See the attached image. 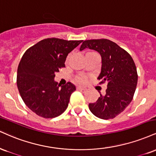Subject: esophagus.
<instances>
[{"label":"esophagus","mask_w":156,"mask_h":156,"mask_svg":"<svg viewBox=\"0 0 156 156\" xmlns=\"http://www.w3.org/2000/svg\"><path fill=\"white\" fill-rule=\"evenodd\" d=\"M77 89H78V90H81V91H85V90H86V88L83 87V86H77Z\"/></svg>","instance_id":"34e87169"}]
</instances>
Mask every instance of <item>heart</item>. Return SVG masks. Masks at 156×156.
Returning a JSON list of instances; mask_svg holds the SVG:
<instances>
[{
  "label": "heart",
  "mask_w": 156,
  "mask_h": 156,
  "mask_svg": "<svg viewBox=\"0 0 156 156\" xmlns=\"http://www.w3.org/2000/svg\"><path fill=\"white\" fill-rule=\"evenodd\" d=\"M77 80H78V82H85L86 81V78L84 76H78V78H77Z\"/></svg>",
  "instance_id": "obj_1"
}]
</instances>
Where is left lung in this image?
Instances as JSON below:
<instances>
[{"instance_id":"obj_1","label":"left lung","mask_w":156,"mask_h":156,"mask_svg":"<svg viewBox=\"0 0 156 156\" xmlns=\"http://www.w3.org/2000/svg\"><path fill=\"white\" fill-rule=\"evenodd\" d=\"M86 48L100 54L102 69L99 84L108 83L105 95H100L96 102L90 103L89 110L99 119H112L132 102L138 79L136 65L126 51L108 39L84 41L80 51Z\"/></svg>"}]
</instances>
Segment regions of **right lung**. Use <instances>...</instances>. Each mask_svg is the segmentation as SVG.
<instances>
[{
    "label": "right lung",
    "instance_id": "right-lung-1",
    "mask_svg": "<svg viewBox=\"0 0 156 156\" xmlns=\"http://www.w3.org/2000/svg\"><path fill=\"white\" fill-rule=\"evenodd\" d=\"M83 41L46 38L24 52L19 64L16 83L24 104L37 115L53 119L65 111L76 86L58 85L55 73L65 67L67 56Z\"/></svg>",
    "mask_w": 156,
    "mask_h": 156
}]
</instances>
